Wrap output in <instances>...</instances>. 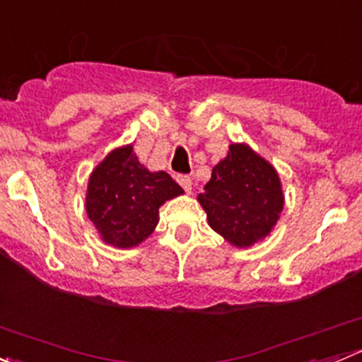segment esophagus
Returning <instances> with one entry per match:
<instances>
[{"instance_id":"esophagus-1","label":"esophagus","mask_w":362,"mask_h":362,"mask_svg":"<svg viewBox=\"0 0 362 362\" xmlns=\"http://www.w3.org/2000/svg\"><path fill=\"white\" fill-rule=\"evenodd\" d=\"M177 182L182 185V187H184L185 192H189V194H191V191H192V180H191V177H187V175H178Z\"/></svg>"}]
</instances>
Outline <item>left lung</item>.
<instances>
[{
	"mask_svg": "<svg viewBox=\"0 0 362 362\" xmlns=\"http://www.w3.org/2000/svg\"><path fill=\"white\" fill-rule=\"evenodd\" d=\"M203 189L198 202L208 226L238 249L269 236L286 199L275 166L247 144L229 145Z\"/></svg>",
	"mask_w": 362,
	"mask_h": 362,
	"instance_id": "obj_1",
	"label": "left lung"
}]
</instances>
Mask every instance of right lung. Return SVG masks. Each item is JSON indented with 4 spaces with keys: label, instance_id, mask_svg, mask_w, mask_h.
Listing matches in <instances>:
<instances>
[{
    "label": "right lung",
    "instance_id": "add662e5",
    "mask_svg": "<svg viewBox=\"0 0 362 362\" xmlns=\"http://www.w3.org/2000/svg\"><path fill=\"white\" fill-rule=\"evenodd\" d=\"M184 189L166 173L145 168L133 145L113 148L90 173L86 211L107 245L133 249L154 233L159 206Z\"/></svg>",
    "mask_w": 362,
    "mask_h": 362
}]
</instances>
